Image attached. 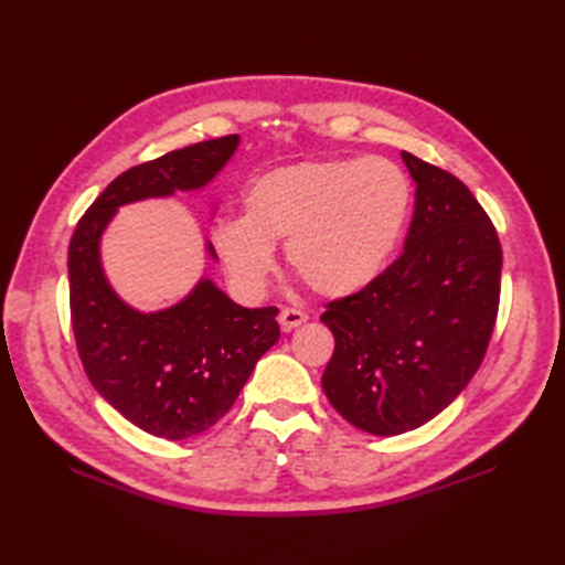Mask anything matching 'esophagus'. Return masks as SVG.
<instances>
[{
  "mask_svg": "<svg viewBox=\"0 0 565 565\" xmlns=\"http://www.w3.org/2000/svg\"><path fill=\"white\" fill-rule=\"evenodd\" d=\"M306 320H308V316L303 313V310H298V308H281V313H279V326L286 332H291L294 328L303 326Z\"/></svg>",
  "mask_w": 565,
  "mask_h": 565,
  "instance_id": "34e87169",
  "label": "esophagus"
}]
</instances>
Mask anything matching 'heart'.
Wrapping results in <instances>:
<instances>
[{
	"label": "heart",
	"instance_id": "obj_1",
	"mask_svg": "<svg viewBox=\"0 0 565 565\" xmlns=\"http://www.w3.org/2000/svg\"><path fill=\"white\" fill-rule=\"evenodd\" d=\"M411 182L386 158H316L274 167L243 194L245 215L221 218L213 247L235 289L259 294L274 243L320 296L342 298L379 279L405 231Z\"/></svg>",
	"mask_w": 565,
	"mask_h": 565
}]
</instances>
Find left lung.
I'll return each mask as SVG.
<instances>
[{
  "label": "left lung",
  "instance_id": "8db88e82",
  "mask_svg": "<svg viewBox=\"0 0 565 565\" xmlns=\"http://www.w3.org/2000/svg\"><path fill=\"white\" fill-rule=\"evenodd\" d=\"M415 213L403 255L328 303L322 391L347 423L393 437L439 415L481 366L500 303L502 249L468 186L411 152Z\"/></svg>",
  "mask_w": 565,
  "mask_h": 565
}]
</instances>
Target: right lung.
<instances>
[{"label": "right lung", "mask_w": 565, "mask_h": 565, "mask_svg": "<svg viewBox=\"0 0 565 565\" xmlns=\"http://www.w3.org/2000/svg\"><path fill=\"white\" fill-rule=\"evenodd\" d=\"M239 136L203 140L130 167L82 215L70 239V313L92 386L136 427L186 439L231 411L259 356L279 340V308H243L211 279L177 306L142 313L118 298L102 267V235L116 211L206 186ZM209 255L215 249L206 243Z\"/></svg>", "instance_id": "add662e5"}]
</instances>
